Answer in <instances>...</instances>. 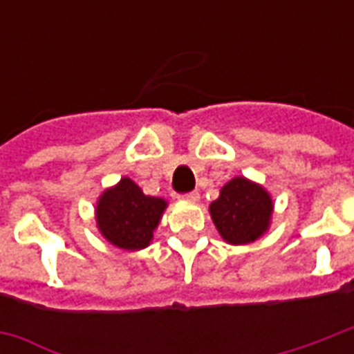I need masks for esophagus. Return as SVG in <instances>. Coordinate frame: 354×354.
I'll return each instance as SVG.
<instances>
[{
    "instance_id": "esophagus-1",
    "label": "esophagus",
    "mask_w": 354,
    "mask_h": 354,
    "mask_svg": "<svg viewBox=\"0 0 354 354\" xmlns=\"http://www.w3.org/2000/svg\"><path fill=\"white\" fill-rule=\"evenodd\" d=\"M180 198L185 200V202H198V200H200V194L196 193V191H191V193L180 194Z\"/></svg>"
}]
</instances>
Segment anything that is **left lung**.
<instances>
[{
  "label": "left lung",
  "mask_w": 354,
  "mask_h": 354,
  "mask_svg": "<svg viewBox=\"0 0 354 354\" xmlns=\"http://www.w3.org/2000/svg\"><path fill=\"white\" fill-rule=\"evenodd\" d=\"M209 211L224 241L248 244L268 230L272 198L257 183L233 178L222 187L221 196L209 205Z\"/></svg>",
  "instance_id": "8db88e82"
}]
</instances>
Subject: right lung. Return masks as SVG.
Segmentation results:
<instances>
[{
	"label": "right lung",
	"instance_id": "obj_1",
	"mask_svg": "<svg viewBox=\"0 0 354 354\" xmlns=\"http://www.w3.org/2000/svg\"><path fill=\"white\" fill-rule=\"evenodd\" d=\"M165 205V200L147 196L130 178H122L99 200L97 226L113 246L141 250L152 241Z\"/></svg>",
	"mask_w": 354,
	"mask_h": 354
}]
</instances>
